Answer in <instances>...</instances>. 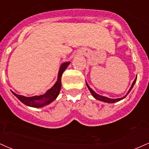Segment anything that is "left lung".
<instances>
[{
  "label": "left lung",
  "mask_w": 149,
  "mask_h": 149,
  "mask_svg": "<svg viewBox=\"0 0 149 149\" xmlns=\"http://www.w3.org/2000/svg\"><path fill=\"white\" fill-rule=\"evenodd\" d=\"M136 80H137V77H136V78H135V79L134 80V81H133V82H132V84L131 87H130V88L129 89V90H128V93H127V94H126V95H125V96H123V97H122V98H108V97H106V96H101V95L98 94L97 93H96V92H95L93 90V89H92V88H91L90 87H89L88 84H87V81H86V85H87V88H88V89H89V90L90 91V92H91V94H92V96H93V97L96 98V99L98 100V101H101L105 102V103H116V102H118V101H121V100H122V99H123V98H125L126 97V96H127V95H128V94H129V93H130V91H131V89H132V87H133V86L135 85V82H136Z\"/></svg>",
  "instance_id": "1"
}]
</instances>
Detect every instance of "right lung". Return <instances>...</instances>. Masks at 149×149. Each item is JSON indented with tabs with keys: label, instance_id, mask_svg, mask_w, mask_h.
<instances>
[{
	"label": "right lung",
	"instance_id": "right-lung-1",
	"mask_svg": "<svg viewBox=\"0 0 149 149\" xmlns=\"http://www.w3.org/2000/svg\"><path fill=\"white\" fill-rule=\"evenodd\" d=\"M70 64V62H66L62 63L60 65V69H59L58 75H57V80L54 85L46 91L45 94L39 96H34L31 97H27V96H22V95H19L15 94L14 92L11 91L12 94L17 97L18 99L20 101L21 103L27 105V106L36 107V108H39V107H43L48 104L52 103L53 101L56 99L59 94H60L61 86H62V82H61V78H62V73L65 71L68 66Z\"/></svg>",
	"mask_w": 149,
	"mask_h": 149
}]
</instances>
